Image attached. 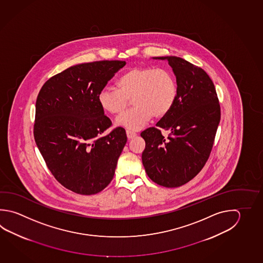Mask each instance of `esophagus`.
I'll return each instance as SVG.
<instances>
[{
  "instance_id": "34e87169",
  "label": "esophagus",
  "mask_w": 263,
  "mask_h": 263,
  "mask_svg": "<svg viewBox=\"0 0 263 263\" xmlns=\"http://www.w3.org/2000/svg\"><path fill=\"white\" fill-rule=\"evenodd\" d=\"M126 134H127V137H128V139L134 138V137L137 135V134L134 133V132H132V130H127V132H126Z\"/></svg>"
}]
</instances>
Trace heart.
<instances>
[{
	"label": "heart",
	"instance_id": "1",
	"mask_svg": "<svg viewBox=\"0 0 263 263\" xmlns=\"http://www.w3.org/2000/svg\"><path fill=\"white\" fill-rule=\"evenodd\" d=\"M118 89L105 88L98 95L102 109L111 115L122 114L133 101L134 109L117 120V125L138 130L148 123L152 116L162 118L172 109L178 93L176 79L164 68L135 67L125 72L117 81Z\"/></svg>",
	"mask_w": 263,
	"mask_h": 263
}]
</instances>
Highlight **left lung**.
Instances as JSON below:
<instances>
[{"label": "left lung", "mask_w": 263, "mask_h": 263, "mask_svg": "<svg viewBox=\"0 0 263 263\" xmlns=\"http://www.w3.org/2000/svg\"><path fill=\"white\" fill-rule=\"evenodd\" d=\"M167 60L176 77L178 93L172 109L143 130L142 161L146 174L161 186H182L196 177L209 159L220 120V107L210 76L200 67L177 57ZM170 130L165 139L161 129Z\"/></svg>", "instance_id": "left-lung-1"}]
</instances>
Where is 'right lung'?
Listing matches in <instances>:
<instances>
[{
  "label": "right lung",
  "mask_w": 263,
  "mask_h": 263,
  "mask_svg": "<svg viewBox=\"0 0 263 263\" xmlns=\"http://www.w3.org/2000/svg\"><path fill=\"white\" fill-rule=\"evenodd\" d=\"M125 61H96L68 67L50 78L36 101L34 139L48 168L63 186L80 195L104 190L114 177L127 142L112 125L98 95Z\"/></svg>",
  "instance_id": "obj_1"
}]
</instances>
